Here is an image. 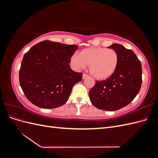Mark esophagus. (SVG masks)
<instances>
[{"label": "esophagus", "mask_w": 158, "mask_h": 158, "mask_svg": "<svg viewBox=\"0 0 158 158\" xmlns=\"http://www.w3.org/2000/svg\"><path fill=\"white\" fill-rule=\"evenodd\" d=\"M88 75L87 74H84L83 75H82V79L84 80V79H85V78H86L87 77H88Z\"/></svg>", "instance_id": "1"}]
</instances>
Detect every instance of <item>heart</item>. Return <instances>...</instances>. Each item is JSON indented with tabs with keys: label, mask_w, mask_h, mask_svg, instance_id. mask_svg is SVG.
I'll return each instance as SVG.
<instances>
[{
	"label": "heart",
	"mask_w": 158,
	"mask_h": 158,
	"mask_svg": "<svg viewBox=\"0 0 158 158\" xmlns=\"http://www.w3.org/2000/svg\"><path fill=\"white\" fill-rule=\"evenodd\" d=\"M117 52L104 47H90L72 56L70 63L76 69L89 66V73L98 80H106L114 73L118 64Z\"/></svg>",
	"instance_id": "1"
}]
</instances>
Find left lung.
Returning a JSON list of instances; mask_svg holds the SVG:
<instances>
[{"label":"left lung","instance_id":"8db88e82","mask_svg":"<svg viewBox=\"0 0 158 158\" xmlns=\"http://www.w3.org/2000/svg\"><path fill=\"white\" fill-rule=\"evenodd\" d=\"M108 47L118 55L117 68L110 78L96 81L89 90V96L95 107L112 111L127 106L139 92L142 85V65L132 51L117 44Z\"/></svg>","mask_w":158,"mask_h":158}]
</instances>
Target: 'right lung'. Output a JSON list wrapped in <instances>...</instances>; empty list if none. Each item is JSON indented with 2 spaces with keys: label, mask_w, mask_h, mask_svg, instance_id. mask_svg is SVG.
I'll return each mask as SVG.
<instances>
[{
  "label": "right lung",
  "mask_w": 158,
  "mask_h": 158,
  "mask_svg": "<svg viewBox=\"0 0 158 158\" xmlns=\"http://www.w3.org/2000/svg\"><path fill=\"white\" fill-rule=\"evenodd\" d=\"M76 45L44 41L33 46L23 56L19 80L23 94L35 106L53 109L68 101L73 87L82 74L70 67Z\"/></svg>",
  "instance_id": "obj_1"
}]
</instances>
